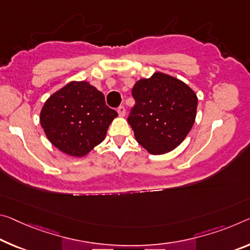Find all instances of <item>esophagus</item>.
Segmentation results:
<instances>
[{
  "label": "esophagus",
  "instance_id": "obj_1",
  "mask_svg": "<svg viewBox=\"0 0 250 250\" xmlns=\"http://www.w3.org/2000/svg\"><path fill=\"white\" fill-rule=\"evenodd\" d=\"M118 113H119V116L120 117H125V106L124 105H120V106H118Z\"/></svg>",
  "mask_w": 250,
  "mask_h": 250
}]
</instances>
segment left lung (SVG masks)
Here are the masks:
<instances>
[{
    "mask_svg": "<svg viewBox=\"0 0 250 250\" xmlns=\"http://www.w3.org/2000/svg\"><path fill=\"white\" fill-rule=\"evenodd\" d=\"M136 104L128 122L137 141L152 154L171 151L191 130L198 99L189 86L170 75L156 72L132 88Z\"/></svg>",
    "mask_w": 250,
    "mask_h": 250,
    "instance_id": "8db88e82",
    "label": "left lung"
}]
</instances>
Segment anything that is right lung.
<instances>
[{"label": "right lung", "instance_id": "obj_1", "mask_svg": "<svg viewBox=\"0 0 250 250\" xmlns=\"http://www.w3.org/2000/svg\"><path fill=\"white\" fill-rule=\"evenodd\" d=\"M117 111L105 104L104 93L90 83L70 82L43 105L40 121L54 146L82 157L104 141Z\"/></svg>", "mask_w": 250, "mask_h": 250}]
</instances>
